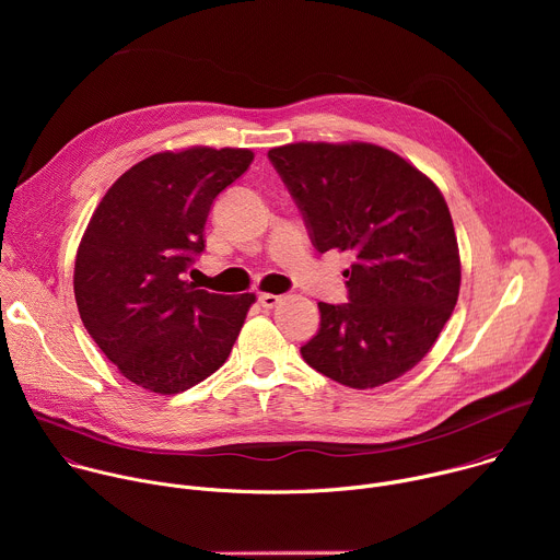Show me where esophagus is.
<instances>
[{"mask_svg": "<svg viewBox=\"0 0 560 560\" xmlns=\"http://www.w3.org/2000/svg\"><path fill=\"white\" fill-rule=\"evenodd\" d=\"M279 301H281V296H279V294H270V292L259 294V303H261L264 307H275Z\"/></svg>", "mask_w": 560, "mask_h": 560, "instance_id": "34e87169", "label": "esophagus"}]
</instances>
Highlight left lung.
<instances>
[{"instance_id":"8db88e82","label":"left lung","mask_w":560,"mask_h":560,"mask_svg":"<svg viewBox=\"0 0 560 560\" xmlns=\"http://www.w3.org/2000/svg\"><path fill=\"white\" fill-rule=\"evenodd\" d=\"M318 253L350 250L348 301L318 303L303 361L365 389L412 370L458 299L460 259L441 190L374 143H288L268 152Z\"/></svg>"}]
</instances>
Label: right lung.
<instances>
[{
    "mask_svg": "<svg viewBox=\"0 0 560 560\" xmlns=\"http://www.w3.org/2000/svg\"><path fill=\"white\" fill-rule=\"evenodd\" d=\"M253 150L156 152L100 201L74 259V301L100 350L135 385L179 394L217 372L255 294L197 290L184 275L203 253L212 201Z\"/></svg>",
    "mask_w": 560,
    "mask_h": 560,
    "instance_id": "add662e5",
    "label": "right lung"
}]
</instances>
